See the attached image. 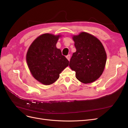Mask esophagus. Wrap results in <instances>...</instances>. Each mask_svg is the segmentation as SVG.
<instances>
[{"mask_svg":"<svg viewBox=\"0 0 128 128\" xmlns=\"http://www.w3.org/2000/svg\"><path fill=\"white\" fill-rule=\"evenodd\" d=\"M66 58H67V59L69 61L70 60V54H68V56H66Z\"/></svg>","mask_w":128,"mask_h":128,"instance_id":"obj_1","label":"esophagus"}]
</instances>
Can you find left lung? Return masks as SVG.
Listing matches in <instances>:
<instances>
[{"label":"left lung","instance_id":"8db88e82","mask_svg":"<svg viewBox=\"0 0 128 128\" xmlns=\"http://www.w3.org/2000/svg\"><path fill=\"white\" fill-rule=\"evenodd\" d=\"M76 51L72 54L69 67L76 72V77L83 83L94 82L102 75L107 55L97 38L82 32L72 37Z\"/></svg>","mask_w":128,"mask_h":128}]
</instances>
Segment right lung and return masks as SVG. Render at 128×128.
<instances>
[{
  "label": "right lung",
  "mask_w": 128,
  "mask_h": 128,
  "mask_svg": "<svg viewBox=\"0 0 128 128\" xmlns=\"http://www.w3.org/2000/svg\"><path fill=\"white\" fill-rule=\"evenodd\" d=\"M60 36L42 34L32 42L26 53V62L32 75L46 86L54 83L69 65V61L56 47Z\"/></svg>",
  "instance_id": "1"
}]
</instances>
